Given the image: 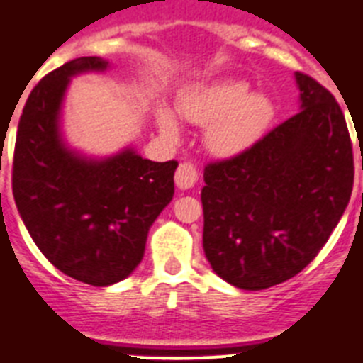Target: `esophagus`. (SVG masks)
I'll return each instance as SVG.
<instances>
[{"label":"esophagus","mask_w":363,"mask_h":363,"mask_svg":"<svg viewBox=\"0 0 363 363\" xmlns=\"http://www.w3.org/2000/svg\"><path fill=\"white\" fill-rule=\"evenodd\" d=\"M198 182V169L196 165L190 164V162H184V164L179 165V169L175 173V184L181 190H190L194 188V184Z\"/></svg>","instance_id":"obj_1"}]
</instances>
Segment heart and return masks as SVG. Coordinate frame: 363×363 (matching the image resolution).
<instances>
[{
  "label": "heart",
  "mask_w": 363,
  "mask_h": 363,
  "mask_svg": "<svg viewBox=\"0 0 363 363\" xmlns=\"http://www.w3.org/2000/svg\"><path fill=\"white\" fill-rule=\"evenodd\" d=\"M182 118L205 128V143L220 158H233L252 147L269 130L275 105L265 94L250 92L241 79L188 88L177 104ZM156 124L167 139L181 137V124L169 107H158Z\"/></svg>",
  "instance_id": "heart-1"
}]
</instances>
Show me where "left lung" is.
I'll use <instances>...</instances> for the list:
<instances>
[{
  "instance_id": "left-lung-1",
  "label": "left lung",
  "mask_w": 363,
  "mask_h": 363,
  "mask_svg": "<svg viewBox=\"0 0 363 363\" xmlns=\"http://www.w3.org/2000/svg\"><path fill=\"white\" fill-rule=\"evenodd\" d=\"M294 77L298 115L203 173L205 256L216 275L242 290L275 286L309 265L352 194L343 111L315 79Z\"/></svg>"
}]
</instances>
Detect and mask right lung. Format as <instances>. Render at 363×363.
Here are the masks:
<instances>
[{
	"mask_svg": "<svg viewBox=\"0 0 363 363\" xmlns=\"http://www.w3.org/2000/svg\"><path fill=\"white\" fill-rule=\"evenodd\" d=\"M109 67L82 56L48 73L24 105L13 164L14 203L33 242L54 267L92 286L115 284L141 264L179 165L143 158L133 147L96 158L67 145L62 107L71 79Z\"/></svg>",
	"mask_w": 363,
	"mask_h": 363,
	"instance_id": "obj_1",
	"label": "right lung"
}]
</instances>
